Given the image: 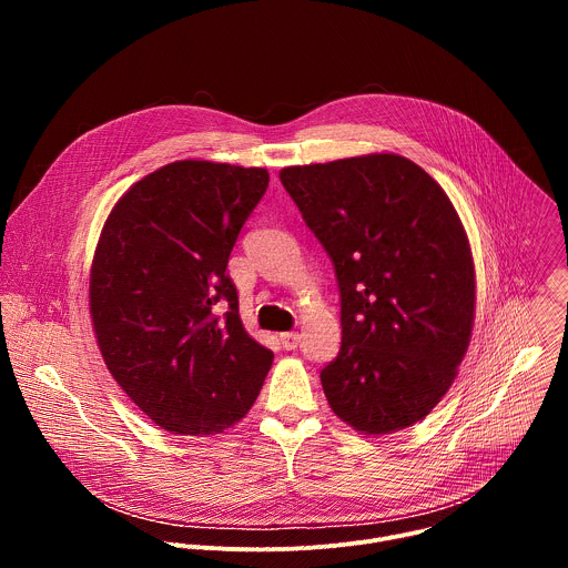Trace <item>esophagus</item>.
I'll return each mask as SVG.
<instances>
[{
  "mask_svg": "<svg viewBox=\"0 0 568 568\" xmlns=\"http://www.w3.org/2000/svg\"><path fill=\"white\" fill-rule=\"evenodd\" d=\"M281 344H283L285 351H294L301 344V335L298 333H283Z\"/></svg>",
  "mask_w": 568,
  "mask_h": 568,
  "instance_id": "1",
  "label": "esophagus"
}]
</instances>
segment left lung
<instances>
[{
    "mask_svg": "<svg viewBox=\"0 0 568 568\" xmlns=\"http://www.w3.org/2000/svg\"><path fill=\"white\" fill-rule=\"evenodd\" d=\"M278 175L339 283L342 348L321 371L331 409L366 436L416 425L449 390L474 326V258L454 204L393 152Z\"/></svg>",
    "mask_w": 568,
    "mask_h": 568,
    "instance_id": "obj_1",
    "label": "left lung"
}]
</instances>
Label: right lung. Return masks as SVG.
<instances>
[{
	"label": "right lung",
	"mask_w": 568,
	"mask_h": 568,
	"mask_svg": "<svg viewBox=\"0 0 568 568\" xmlns=\"http://www.w3.org/2000/svg\"><path fill=\"white\" fill-rule=\"evenodd\" d=\"M267 184L265 169L173 161L132 184L103 224L90 274L97 344L161 429L220 434L263 388L274 353L242 326L226 263Z\"/></svg>",
	"instance_id": "right-lung-1"
}]
</instances>
